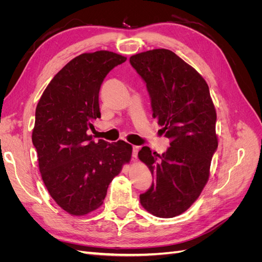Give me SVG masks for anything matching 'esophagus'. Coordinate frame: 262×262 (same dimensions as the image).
<instances>
[{"instance_id":"esophagus-1","label":"esophagus","mask_w":262,"mask_h":262,"mask_svg":"<svg viewBox=\"0 0 262 262\" xmlns=\"http://www.w3.org/2000/svg\"><path fill=\"white\" fill-rule=\"evenodd\" d=\"M139 150H140V147H139V146H136V145L132 146V157L136 158V160H137V157H138Z\"/></svg>"}]
</instances>
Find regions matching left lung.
Here are the masks:
<instances>
[{"instance_id":"8db88e82","label":"left lung","mask_w":262,"mask_h":262,"mask_svg":"<svg viewBox=\"0 0 262 262\" xmlns=\"http://www.w3.org/2000/svg\"><path fill=\"white\" fill-rule=\"evenodd\" d=\"M130 63L146 83L152 116L170 145L162 155L148 146L139 152L155 179L140 202L157 217L177 216L195 202L209 180L219 144L215 107L201 74L172 51L137 53Z\"/></svg>"}]
</instances>
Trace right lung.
Here are the masks:
<instances>
[{
	"instance_id": "add662e5",
	"label": "right lung",
	"mask_w": 262,
	"mask_h": 262,
	"mask_svg": "<svg viewBox=\"0 0 262 262\" xmlns=\"http://www.w3.org/2000/svg\"><path fill=\"white\" fill-rule=\"evenodd\" d=\"M125 57L107 50L71 60L46 87L36 108L33 143L43 184L59 207L83 216L104 203L107 189L129 164L132 145L94 142L98 94L106 75Z\"/></svg>"
}]
</instances>
